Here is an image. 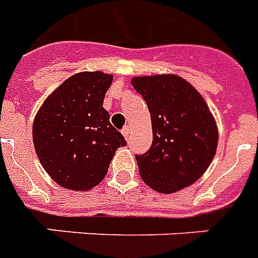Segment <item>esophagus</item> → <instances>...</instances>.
<instances>
[{"instance_id":"obj_1","label":"esophagus","mask_w":258,"mask_h":258,"mask_svg":"<svg viewBox=\"0 0 258 258\" xmlns=\"http://www.w3.org/2000/svg\"><path fill=\"white\" fill-rule=\"evenodd\" d=\"M121 134L124 135L125 139H128V135H130V134H131V128H130L128 125H127V127H124V128H123V131H121Z\"/></svg>"}]
</instances>
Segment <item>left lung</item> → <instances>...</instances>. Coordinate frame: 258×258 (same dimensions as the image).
Listing matches in <instances>:
<instances>
[{
	"instance_id": "8db88e82",
	"label": "left lung",
	"mask_w": 258,
	"mask_h": 258,
	"mask_svg": "<svg viewBox=\"0 0 258 258\" xmlns=\"http://www.w3.org/2000/svg\"><path fill=\"white\" fill-rule=\"evenodd\" d=\"M131 84L147 103L153 145L137 155L147 186L172 194L198 180L212 163L218 146L216 119L194 87L178 75L137 76Z\"/></svg>"
}]
</instances>
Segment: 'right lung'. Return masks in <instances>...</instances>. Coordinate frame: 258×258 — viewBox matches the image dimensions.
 I'll return each instance as SVG.
<instances>
[{
    "label": "right lung",
    "instance_id": "obj_1",
    "mask_svg": "<svg viewBox=\"0 0 258 258\" xmlns=\"http://www.w3.org/2000/svg\"><path fill=\"white\" fill-rule=\"evenodd\" d=\"M113 76L79 72L46 97L33 120L40 163L61 187L88 191L104 179L115 151L125 141L103 107Z\"/></svg>",
    "mask_w": 258,
    "mask_h": 258
}]
</instances>
